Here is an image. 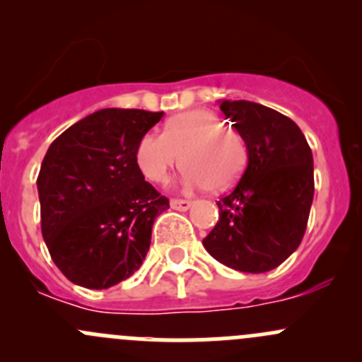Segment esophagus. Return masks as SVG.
<instances>
[{
	"label": "esophagus",
	"mask_w": 362,
	"mask_h": 362,
	"mask_svg": "<svg viewBox=\"0 0 362 362\" xmlns=\"http://www.w3.org/2000/svg\"><path fill=\"white\" fill-rule=\"evenodd\" d=\"M170 204H171V208H173V210L187 211L189 208H191L192 202H191V199H178V198H175V199H171Z\"/></svg>",
	"instance_id": "obj_1"
}]
</instances>
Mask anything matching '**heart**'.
I'll return each mask as SVG.
<instances>
[{
    "label": "heart",
    "mask_w": 362,
    "mask_h": 362,
    "mask_svg": "<svg viewBox=\"0 0 362 362\" xmlns=\"http://www.w3.org/2000/svg\"><path fill=\"white\" fill-rule=\"evenodd\" d=\"M180 158L187 187L226 191L245 171L249 148L238 131L226 129L217 113L189 110L171 117L164 134L147 133L136 145L138 168L154 184H164Z\"/></svg>",
    "instance_id": "1"
}]
</instances>
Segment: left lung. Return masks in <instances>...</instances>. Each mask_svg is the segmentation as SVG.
I'll use <instances>...</instances> for the list:
<instances>
[{
  "instance_id": "left-lung-1",
  "label": "left lung",
  "mask_w": 362,
  "mask_h": 362,
  "mask_svg": "<svg viewBox=\"0 0 362 362\" xmlns=\"http://www.w3.org/2000/svg\"><path fill=\"white\" fill-rule=\"evenodd\" d=\"M221 110L245 140L249 163L238 184L217 202L218 221L203 240L224 266L264 273L301 243L313 202V158L294 120L252 101H228Z\"/></svg>"
}]
</instances>
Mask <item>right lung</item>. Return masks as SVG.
<instances>
[{
    "label": "right lung",
    "mask_w": 362,
    "mask_h": 362,
    "mask_svg": "<svg viewBox=\"0 0 362 362\" xmlns=\"http://www.w3.org/2000/svg\"><path fill=\"white\" fill-rule=\"evenodd\" d=\"M163 112L103 108L52 141L40 168L42 235L69 282L108 289L129 279L170 208L136 164V145Z\"/></svg>",
    "instance_id": "right-lung-1"
}]
</instances>
